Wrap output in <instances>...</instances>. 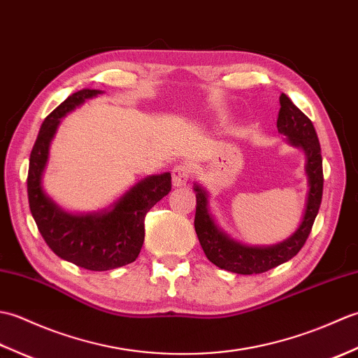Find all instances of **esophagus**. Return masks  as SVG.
<instances>
[{"mask_svg": "<svg viewBox=\"0 0 358 358\" xmlns=\"http://www.w3.org/2000/svg\"><path fill=\"white\" fill-rule=\"evenodd\" d=\"M189 178H191V167L187 164H177L172 169V185L175 187L189 185Z\"/></svg>", "mask_w": 358, "mask_h": 358, "instance_id": "obj_1", "label": "esophagus"}]
</instances>
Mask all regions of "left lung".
Segmentation results:
<instances>
[{
  "label": "left lung",
  "instance_id": "1",
  "mask_svg": "<svg viewBox=\"0 0 358 358\" xmlns=\"http://www.w3.org/2000/svg\"><path fill=\"white\" fill-rule=\"evenodd\" d=\"M277 127L280 134L287 136L289 144L303 149L306 155L305 171L308 175L309 191L301 223L291 237L278 243V245L245 246L227 237L215 224L209 212L208 192L195 183V232L209 262L218 266L220 269L250 275V273H262L277 268L300 252V249L309 237L310 229H313L323 195V159L317 132L313 121L285 94L280 95Z\"/></svg>",
  "mask_w": 358,
  "mask_h": 358
}]
</instances>
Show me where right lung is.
I'll list each match as a JSON object with an SVG mask.
<instances>
[{"mask_svg": "<svg viewBox=\"0 0 358 358\" xmlns=\"http://www.w3.org/2000/svg\"><path fill=\"white\" fill-rule=\"evenodd\" d=\"M101 90L83 89L67 96L43 121L30 152L27 195L32 217L48 246L59 258L87 271H110L136 260L144 241V217L171 192V173L149 175L94 214H69L45 195L43 173L59 120Z\"/></svg>", "mask_w": 358, "mask_h": 358, "instance_id": "right-lung-1", "label": "right lung"}]
</instances>
